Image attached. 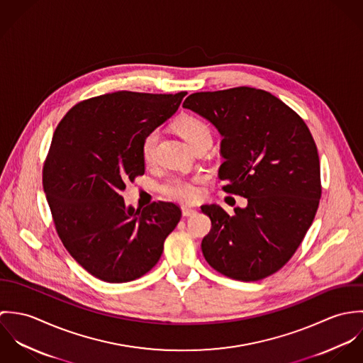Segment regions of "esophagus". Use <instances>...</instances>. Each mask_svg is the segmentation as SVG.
Returning <instances> with one entry per match:
<instances>
[{
    "label": "esophagus",
    "mask_w": 363,
    "mask_h": 363,
    "mask_svg": "<svg viewBox=\"0 0 363 363\" xmlns=\"http://www.w3.org/2000/svg\"><path fill=\"white\" fill-rule=\"evenodd\" d=\"M197 211L194 209V208H183L182 209V213H183V216H191V215H194Z\"/></svg>",
    "instance_id": "obj_1"
}]
</instances>
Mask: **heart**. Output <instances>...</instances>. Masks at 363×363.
I'll use <instances>...</instances> for the list:
<instances>
[{"label": "heart", "mask_w": 363, "mask_h": 363, "mask_svg": "<svg viewBox=\"0 0 363 363\" xmlns=\"http://www.w3.org/2000/svg\"><path fill=\"white\" fill-rule=\"evenodd\" d=\"M176 130L194 150L196 147L212 141V131L203 118L197 116H183L176 121ZM159 141V131L151 130L143 140L141 155L145 163H151L155 156L156 145ZM199 179L186 177H169L159 184V191L169 200L179 201L182 204H191L200 197Z\"/></svg>", "instance_id": "obj_1"}]
</instances>
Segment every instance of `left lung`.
Instances as JSON below:
<instances>
[{
    "label": "left lung",
    "instance_id": "8db88e82",
    "mask_svg": "<svg viewBox=\"0 0 363 363\" xmlns=\"http://www.w3.org/2000/svg\"><path fill=\"white\" fill-rule=\"evenodd\" d=\"M223 137V191L247 199L229 215L203 206L211 230L201 250L225 277L259 281L281 269L311 228L321 197L320 159L303 118L262 89L238 86L191 94L183 104Z\"/></svg>",
    "mask_w": 363,
    "mask_h": 363
}]
</instances>
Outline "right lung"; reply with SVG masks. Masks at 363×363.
Here are the masks:
<instances>
[{"label":"right lung","mask_w":363,"mask_h":363,"mask_svg":"<svg viewBox=\"0 0 363 363\" xmlns=\"http://www.w3.org/2000/svg\"><path fill=\"white\" fill-rule=\"evenodd\" d=\"M187 92L120 91L72 106L58 123L43 164V189L58 238L89 274L128 282L151 271L182 209L157 201L125 208L121 191L143 176L144 137Z\"/></svg>","instance_id":"add662e5"}]
</instances>
